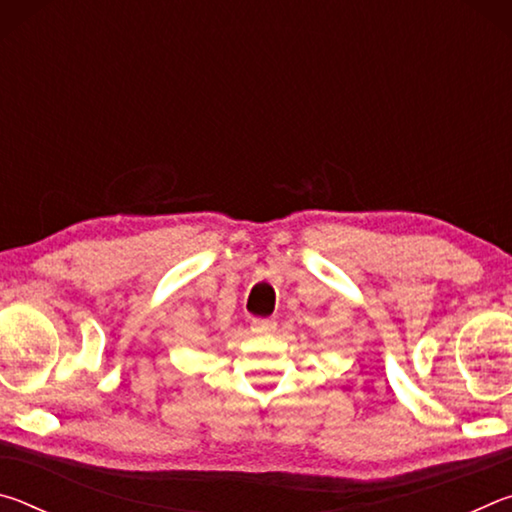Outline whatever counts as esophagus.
Wrapping results in <instances>:
<instances>
[{"instance_id":"1","label":"esophagus","mask_w":512,"mask_h":512,"mask_svg":"<svg viewBox=\"0 0 512 512\" xmlns=\"http://www.w3.org/2000/svg\"><path fill=\"white\" fill-rule=\"evenodd\" d=\"M250 327H253L255 334H271V332H275L277 323L271 318H253L250 320Z\"/></svg>"}]
</instances>
